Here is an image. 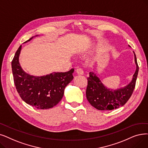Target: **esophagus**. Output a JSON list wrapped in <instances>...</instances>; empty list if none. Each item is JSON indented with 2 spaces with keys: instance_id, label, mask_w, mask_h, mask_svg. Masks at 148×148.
<instances>
[{
  "instance_id": "obj_1",
  "label": "esophagus",
  "mask_w": 148,
  "mask_h": 148,
  "mask_svg": "<svg viewBox=\"0 0 148 148\" xmlns=\"http://www.w3.org/2000/svg\"><path fill=\"white\" fill-rule=\"evenodd\" d=\"M76 74L77 75H83V71L81 68H78L76 69Z\"/></svg>"
}]
</instances>
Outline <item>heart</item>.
<instances>
[{
    "label": "heart",
    "mask_w": 148,
    "mask_h": 148,
    "mask_svg": "<svg viewBox=\"0 0 148 148\" xmlns=\"http://www.w3.org/2000/svg\"><path fill=\"white\" fill-rule=\"evenodd\" d=\"M82 50H80V49H79V50H77V51H76V53H77V54H80V53L82 52Z\"/></svg>",
    "instance_id": "obj_1"
}]
</instances>
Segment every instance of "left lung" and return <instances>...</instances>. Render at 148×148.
<instances>
[{
    "mask_svg": "<svg viewBox=\"0 0 148 148\" xmlns=\"http://www.w3.org/2000/svg\"><path fill=\"white\" fill-rule=\"evenodd\" d=\"M133 53L136 70L131 82L124 87L117 89L108 88L94 71L89 73V77L87 79L86 95L89 103L93 107L101 111H110L123 106L130 99L136 86L138 73L136 56L134 51Z\"/></svg>",
    "mask_w": 148,
    "mask_h": 148,
    "instance_id": "obj_1",
    "label": "left lung"
}]
</instances>
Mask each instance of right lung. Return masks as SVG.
<instances>
[{
    "instance_id": "1",
    "label": "right lung",
    "mask_w": 148,
    "mask_h": 148,
    "mask_svg": "<svg viewBox=\"0 0 148 148\" xmlns=\"http://www.w3.org/2000/svg\"><path fill=\"white\" fill-rule=\"evenodd\" d=\"M37 36L38 35L34 37ZM21 49L22 45L17 50L11 62L17 91L25 103L36 108L47 110L54 107L62 100L65 88L73 80L74 69L65 73L53 72L42 76L30 75L24 71L19 63Z\"/></svg>"
}]
</instances>
